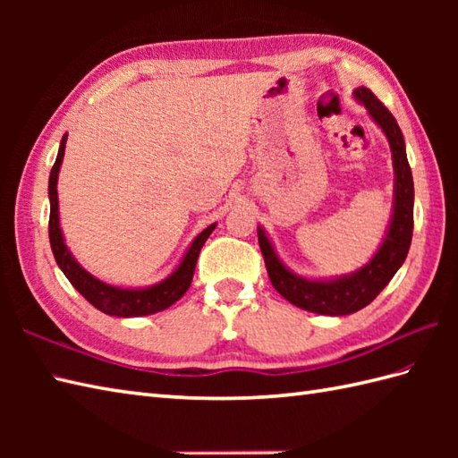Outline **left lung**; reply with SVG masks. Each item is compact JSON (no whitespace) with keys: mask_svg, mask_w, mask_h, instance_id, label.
Returning a JSON list of instances; mask_svg holds the SVG:
<instances>
[{"mask_svg":"<svg viewBox=\"0 0 458 458\" xmlns=\"http://www.w3.org/2000/svg\"><path fill=\"white\" fill-rule=\"evenodd\" d=\"M354 100L364 106L369 118L384 131L392 149L394 165V202L392 218L387 222V230L379 242L376 254L368 264L358 267L352 274L335 277H303L291 271L284 259L279 258L274 242L269 240L266 228L258 226V240L261 254L266 259V267L271 285L277 289L281 297L309 313L344 317L372 303L395 271L403 266L410 251L413 236V177L410 163H407L405 140L392 112L379 102L376 96L364 86L352 92Z\"/></svg>","mask_w":458,"mask_h":458,"instance_id":"1","label":"left lung"}]
</instances>
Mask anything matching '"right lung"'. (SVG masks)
I'll return each mask as SVG.
<instances>
[{
	"mask_svg": "<svg viewBox=\"0 0 458 458\" xmlns=\"http://www.w3.org/2000/svg\"><path fill=\"white\" fill-rule=\"evenodd\" d=\"M66 138L68 133L63 135L61 145H58L56 161L51 169V177H48V202H51L48 240H51L56 266L61 267L66 279L71 281L72 287L79 291L89 303H92L96 309L110 317H145V315H153V313H159V310L169 309L173 303H177V301L187 293V289L191 287L200 248L212 234V230L216 228V222L210 224V226H207L194 236L189 248L184 250L177 267H174L167 277L157 281V284L145 285V287H122V285L106 284V281L92 276L90 271H86L79 261H76L71 248H68L64 242V234L61 228V214H58L56 184H58V173H61V165L64 159Z\"/></svg>",
	"mask_w": 458,
	"mask_h": 458,
	"instance_id": "1",
	"label": "right lung"
}]
</instances>
